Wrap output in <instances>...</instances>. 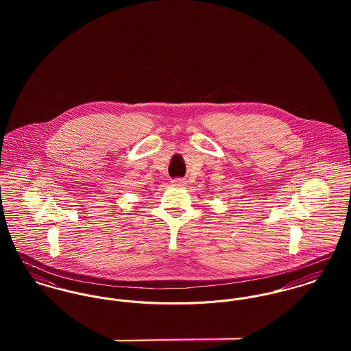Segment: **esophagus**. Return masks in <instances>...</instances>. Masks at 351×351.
<instances>
[{
    "label": "esophagus",
    "mask_w": 351,
    "mask_h": 351,
    "mask_svg": "<svg viewBox=\"0 0 351 351\" xmlns=\"http://www.w3.org/2000/svg\"><path fill=\"white\" fill-rule=\"evenodd\" d=\"M171 182H173L174 186H184V185L186 184V181L182 180V178H176V180H173Z\"/></svg>",
    "instance_id": "esophagus-1"
}]
</instances>
